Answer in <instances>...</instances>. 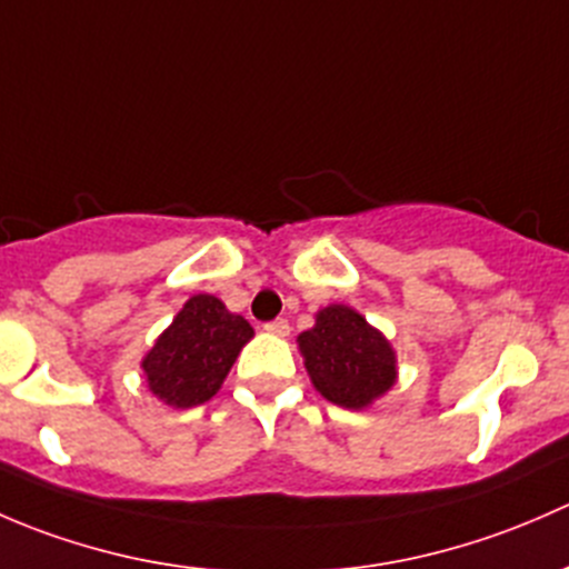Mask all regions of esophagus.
<instances>
[{"mask_svg":"<svg viewBox=\"0 0 569 569\" xmlns=\"http://www.w3.org/2000/svg\"><path fill=\"white\" fill-rule=\"evenodd\" d=\"M263 330L272 332V336H289L291 327L286 319H274V321H267V325H263Z\"/></svg>","mask_w":569,"mask_h":569,"instance_id":"obj_1","label":"esophagus"}]
</instances>
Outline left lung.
Masks as SVG:
<instances>
[{
	"label": "left lung",
	"instance_id": "1",
	"mask_svg": "<svg viewBox=\"0 0 569 569\" xmlns=\"http://www.w3.org/2000/svg\"><path fill=\"white\" fill-rule=\"evenodd\" d=\"M297 341L313 386L332 405L360 410L393 386L391 343L352 308H325Z\"/></svg>",
	"mask_w": 569,
	"mask_h": 569
}]
</instances>
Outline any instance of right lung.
<instances>
[{
  "instance_id": "1",
  "label": "right lung",
  "mask_w": 569,
  "mask_h": 569,
  "mask_svg": "<svg viewBox=\"0 0 569 569\" xmlns=\"http://www.w3.org/2000/svg\"><path fill=\"white\" fill-rule=\"evenodd\" d=\"M250 338V321L228 313L217 297H192L142 360L148 388L173 407L203 405Z\"/></svg>"
}]
</instances>
